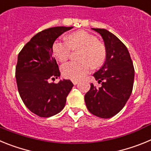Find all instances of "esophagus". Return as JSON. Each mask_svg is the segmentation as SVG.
Listing matches in <instances>:
<instances>
[{"label": "esophagus", "mask_w": 151, "mask_h": 151, "mask_svg": "<svg viewBox=\"0 0 151 151\" xmlns=\"http://www.w3.org/2000/svg\"><path fill=\"white\" fill-rule=\"evenodd\" d=\"M72 82H73V85H77V84L78 83V80H72Z\"/></svg>", "instance_id": "1"}]
</instances>
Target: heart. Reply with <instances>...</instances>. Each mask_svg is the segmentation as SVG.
Masks as SVG:
<instances>
[{"instance_id":"heart-1","label":"heart","mask_w":151,"mask_h":151,"mask_svg":"<svg viewBox=\"0 0 151 151\" xmlns=\"http://www.w3.org/2000/svg\"><path fill=\"white\" fill-rule=\"evenodd\" d=\"M82 48L79 60L63 65L62 74L65 78L78 80L90 72L91 66L94 69L102 66L106 59V49L105 45L98 41L94 35L78 31L71 33L67 37V42L62 41H54L52 45V52L57 60L63 63L69 59L72 49Z\"/></svg>"}]
</instances>
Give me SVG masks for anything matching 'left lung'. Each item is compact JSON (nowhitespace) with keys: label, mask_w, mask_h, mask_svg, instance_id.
I'll list each match as a JSON object with an SVG mask.
<instances>
[{"label":"left lung","mask_w":151,"mask_h":151,"mask_svg":"<svg viewBox=\"0 0 151 151\" xmlns=\"http://www.w3.org/2000/svg\"><path fill=\"white\" fill-rule=\"evenodd\" d=\"M102 36L106 49L104 66L93 76L101 86L91 84L85 95L88 110L96 116L108 119L116 115L130 97L134 69L127 47L116 36L104 29H92Z\"/></svg>","instance_id":"8db88e82"}]
</instances>
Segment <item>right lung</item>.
Listing matches in <instances>:
<instances>
[{
	"instance_id": "obj_1",
	"label": "right lung",
	"mask_w": 151,
	"mask_h": 151,
	"mask_svg": "<svg viewBox=\"0 0 151 151\" xmlns=\"http://www.w3.org/2000/svg\"><path fill=\"white\" fill-rule=\"evenodd\" d=\"M73 27L49 28L36 34L19 53L16 79L21 99L26 107L40 117H50L65 106L73 87L70 80L57 84L50 79L60 76L52 45L60 35Z\"/></svg>"
}]
</instances>
